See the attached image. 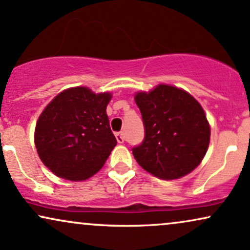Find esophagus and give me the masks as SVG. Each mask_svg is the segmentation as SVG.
Here are the masks:
<instances>
[{
    "instance_id": "34e87169",
    "label": "esophagus",
    "mask_w": 250,
    "mask_h": 250,
    "mask_svg": "<svg viewBox=\"0 0 250 250\" xmlns=\"http://www.w3.org/2000/svg\"><path fill=\"white\" fill-rule=\"evenodd\" d=\"M116 138H117V141H118L119 144H123L125 141V137H124V133H123V132H117Z\"/></svg>"
}]
</instances>
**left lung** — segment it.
Segmentation results:
<instances>
[{
  "label": "left lung",
  "mask_w": 250,
  "mask_h": 250,
  "mask_svg": "<svg viewBox=\"0 0 250 250\" xmlns=\"http://www.w3.org/2000/svg\"><path fill=\"white\" fill-rule=\"evenodd\" d=\"M143 117L145 138L132 148L145 170L162 180L192 171L210 143V126L200 104L187 91L160 84L135 95Z\"/></svg>",
  "instance_id": "1"
}]
</instances>
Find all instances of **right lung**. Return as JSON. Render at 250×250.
Masks as SVG:
<instances>
[{
  "instance_id": "right-lung-1",
  "label": "right lung",
  "mask_w": 250,
  "mask_h": 250,
  "mask_svg": "<svg viewBox=\"0 0 250 250\" xmlns=\"http://www.w3.org/2000/svg\"><path fill=\"white\" fill-rule=\"evenodd\" d=\"M111 95L85 87L67 89L46 106L36 125L42 163L57 176L83 181L100 170L117 145L106 105Z\"/></svg>"
}]
</instances>
